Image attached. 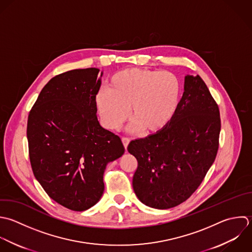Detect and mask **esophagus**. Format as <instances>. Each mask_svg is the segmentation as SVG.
<instances>
[{"label":"esophagus","mask_w":252,"mask_h":252,"mask_svg":"<svg viewBox=\"0 0 252 252\" xmlns=\"http://www.w3.org/2000/svg\"><path fill=\"white\" fill-rule=\"evenodd\" d=\"M122 141H123V143H124V146H125V148H126H126H127V145L129 144V138H127V137H123L122 138Z\"/></svg>","instance_id":"1"}]
</instances>
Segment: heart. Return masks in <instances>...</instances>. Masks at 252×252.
Here are the masks:
<instances>
[{
    "instance_id": "heart-1",
    "label": "heart",
    "mask_w": 252,
    "mask_h": 252,
    "mask_svg": "<svg viewBox=\"0 0 252 252\" xmlns=\"http://www.w3.org/2000/svg\"><path fill=\"white\" fill-rule=\"evenodd\" d=\"M181 84L170 71L126 68L113 74L107 89L95 96L97 111L110 129H118L129 116L131 128L144 133L164 129L174 118L180 103Z\"/></svg>"
}]
</instances>
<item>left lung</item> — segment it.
Segmentation results:
<instances>
[{
	"label": "left lung",
	"mask_w": 252,
	"mask_h": 252,
	"mask_svg": "<svg viewBox=\"0 0 252 252\" xmlns=\"http://www.w3.org/2000/svg\"><path fill=\"white\" fill-rule=\"evenodd\" d=\"M184 89L169 125L127 146L138 163L132 178L134 193L151 208L169 209L186 201L217 155L221 130L218 105L198 74H187Z\"/></svg>",
	"instance_id": "left-lung-1"
}]
</instances>
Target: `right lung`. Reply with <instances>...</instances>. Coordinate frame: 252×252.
I'll list each match as a JSON object with an SVG mask.
<instances>
[{
    "instance_id": "add662e5",
    "label": "right lung",
    "mask_w": 252,
    "mask_h": 252,
    "mask_svg": "<svg viewBox=\"0 0 252 252\" xmlns=\"http://www.w3.org/2000/svg\"><path fill=\"white\" fill-rule=\"evenodd\" d=\"M99 70L72 69L53 77L28 116L33 174L53 200L73 211H85L101 199L107 165L125 153L121 138L97 119Z\"/></svg>"
}]
</instances>
